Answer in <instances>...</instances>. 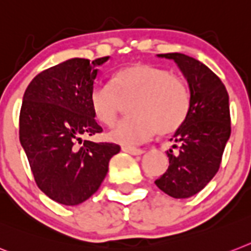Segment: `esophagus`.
<instances>
[{
  "label": "esophagus",
  "instance_id": "34e87169",
  "mask_svg": "<svg viewBox=\"0 0 251 251\" xmlns=\"http://www.w3.org/2000/svg\"><path fill=\"white\" fill-rule=\"evenodd\" d=\"M122 150H123L124 152H128V154H130V155H142L145 152L142 149L130 148V146H123V148H122Z\"/></svg>",
  "mask_w": 251,
  "mask_h": 251
}]
</instances>
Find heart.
<instances>
[{
    "instance_id": "obj_1",
    "label": "heart",
    "mask_w": 251,
    "mask_h": 251,
    "mask_svg": "<svg viewBox=\"0 0 251 251\" xmlns=\"http://www.w3.org/2000/svg\"><path fill=\"white\" fill-rule=\"evenodd\" d=\"M128 101L126 118L106 134L110 142L133 146L158 130L175 133L185 123L190 109L187 87L165 68L136 63L118 70L110 83L97 82L90 92V106L105 126L115 122L122 101Z\"/></svg>"
}]
</instances>
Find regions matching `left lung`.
<instances>
[{
	"label": "left lung",
	"mask_w": 251,
	"mask_h": 251,
	"mask_svg": "<svg viewBox=\"0 0 251 251\" xmlns=\"http://www.w3.org/2000/svg\"><path fill=\"white\" fill-rule=\"evenodd\" d=\"M173 60L187 79L190 109L185 123L176 130L167 151L169 167L155 185L175 199L194 196L219 169L231 134L228 93L225 84L199 60L178 52L160 53Z\"/></svg>",
	"instance_id": "8db88e82"
}]
</instances>
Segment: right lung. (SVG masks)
Masks as SVG:
<instances>
[{
	"mask_svg": "<svg viewBox=\"0 0 251 251\" xmlns=\"http://www.w3.org/2000/svg\"><path fill=\"white\" fill-rule=\"evenodd\" d=\"M109 56L66 60L32 79L23 97L19 137L39 190L53 201L78 205L102 183L109 161L121 151L110 142L82 141L101 133L90 106L99 66Z\"/></svg>",
	"mask_w": 251,
	"mask_h": 251,
	"instance_id": "right-lung-1",
	"label": "right lung"
}]
</instances>
